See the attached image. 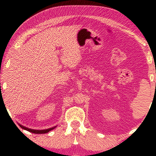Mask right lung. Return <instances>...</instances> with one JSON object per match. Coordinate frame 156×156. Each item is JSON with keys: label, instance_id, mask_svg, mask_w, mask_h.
Here are the masks:
<instances>
[{"label": "right lung", "instance_id": "obj_1", "mask_svg": "<svg viewBox=\"0 0 156 156\" xmlns=\"http://www.w3.org/2000/svg\"><path fill=\"white\" fill-rule=\"evenodd\" d=\"M18 125H19V126H20L21 128L25 129V130H27L28 131L31 132V133H38V134L47 133H48V132H49L50 131L53 130V129L56 127V126H54V127H51V128H49V129H43V130H36V129H29L27 127H25V126L21 125H20V124H18Z\"/></svg>", "mask_w": 156, "mask_h": 156}]
</instances>
